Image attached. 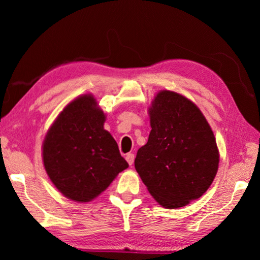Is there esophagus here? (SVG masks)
<instances>
[{"label":"esophagus","instance_id":"obj_1","mask_svg":"<svg viewBox=\"0 0 260 260\" xmlns=\"http://www.w3.org/2000/svg\"><path fill=\"white\" fill-rule=\"evenodd\" d=\"M126 160H127V162H128V165H133V162H134V153H127L126 155Z\"/></svg>","mask_w":260,"mask_h":260}]
</instances>
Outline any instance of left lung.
<instances>
[{
    "label": "left lung",
    "mask_w": 260,
    "mask_h": 260,
    "mask_svg": "<svg viewBox=\"0 0 260 260\" xmlns=\"http://www.w3.org/2000/svg\"><path fill=\"white\" fill-rule=\"evenodd\" d=\"M149 116L151 131L136 153V172L161 206L182 208L200 199L217 174L214 134L197 105L175 91H159Z\"/></svg>",
    "instance_id": "obj_1"
}]
</instances>
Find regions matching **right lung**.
I'll return each instance as SVG.
<instances>
[{"label":"right lung","mask_w":260,"mask_h":260,"mask_svg":"<svg viewBox=\"0 0 260 260\" xmlns=\"http://www.w3.org/2000/svg\"><path fill=\"white\" fill-rule=\"evenodd\" d=\"M105 114L93 95H81L64 108L42 144L46 172L69 200L93 201L128 167L112 135L104 129Z\"/></svg>","instance_id":"add662e5"}]
</instances>
